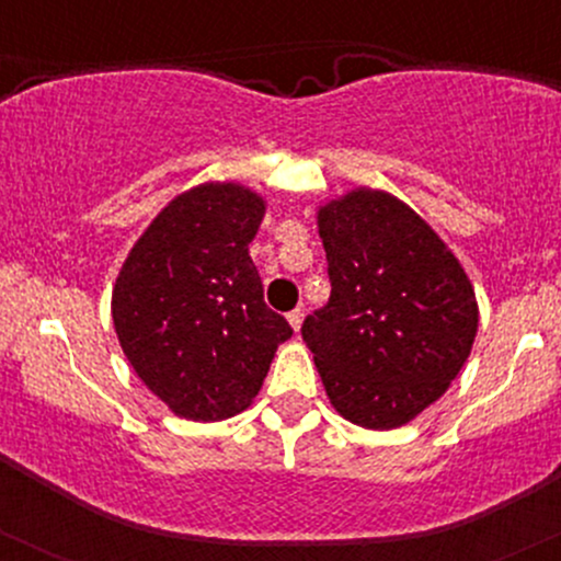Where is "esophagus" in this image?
Returning a JSON list of instances; mask_svg holds the SVG:
<instances>
[{
  "label": "esophagus",
  "mask_w": 561,
  "mask_h": 561,
  "mask_svg": "<svg viewBox=\"0 0 561 561\" xmlns=\"http://www.w3.org/2000/svg\"><path fill=\"white\" fill-rule=\"evenodd\" d=\"M287 321H289V327H293V330L298 332L300 324H302V311H300V308H295V311H289V313H287Z\"/></svg>",
  "instance_id": "1"
}]
</instances>
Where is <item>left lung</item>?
<instances>
[{
  "label": "left lung",
  "mask_w": 561,
  "mask_h": 561,
  "mask_svg": "<svg viewBox=\"0 0 561 561\" xmlns=\"http://www.w3.org/2000/svg\"><path fill=\"white\" fill-rule=\"evenodd\" d=\"M330 302L302 321L327 398L366 430H396L454 382L480 308L459 259L396 195L356 186L319 205Z\"/></svg>",
  "instance_id": "obj_1"
}]
</instances>
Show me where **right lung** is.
<instances>
[{"instance_id": "1", "label": "right lung", "mask_w": 561, "mask_h": 561, "mask_svg": "<svg viewBox=\"0 0 561 561\" xmlns=\"http://www.w3.org/2000/svg\"><path fill=\"white\" fill-rule=\"evenodd\" d=\"M263 216L266 199L250 186H192L141 231L115 279L111 311L128 364L184 420L248 409L293 337L263 302L248 253Z\"/></svg>"}]
</instances>
